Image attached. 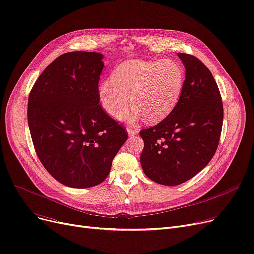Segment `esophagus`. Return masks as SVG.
Wrapping results in <instances>:
<instances>
[{"label": "esophagus", "instance_id": "obj_1", "mask_svg": "<svg viewBox=\"0 0 254 254\" xmlns=\"http://www.w3.org/2000/svg\"><path fill=\"white\" fill-rule=\"evenodd\" d=\"M138 127H135V126H128L127 127V134H128V136H134V135H136L137 133H138Z\"/></svg>", "mask_w": 254, "mask_h": 254}]
</instances>
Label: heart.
Returning <instances> with one entry per match:
<instances>
[{
    "label": "heart",
    "mask_w": 254,
    "mask_h": 254,
    "mask_svg": "<svg viewBox=\"0 0 254 254\" xmlns=\"http://www.w3.org/2000/svg\"><path fill=\"white\" fill-rule=\"evenodd\" d=\"M185 74L172 61H127L113 71L111 81L98 87L103 109L113 118L136 121L144 115L149 123L166 117L179 102ZM134 107L127 114L129 97Z\"/></svg>",
    "instance_id": "b5f03b06"
}]
</instances>
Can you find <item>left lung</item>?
<instances>
[{
    "label": "left lung",
    "mask_w": 254,
    "mask_h": 254,
    "mask_svg": "<svg viewBox=\"0 0 254 254\" xmlns=\"http://www.w3.org/2000/svg\"><path fill=\"white\" fill-rule=\"evenodd\" d=\"M186 79L178 104L160 124L140 131V162L148 179L164 186L191 180L212 160L223 124V105L212 72L196 57L179 53Z\"/></svg>",
    "instance_id": "left-lung-1"
}]
</instances>
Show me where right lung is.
<instances>
[{"mask_svg": "<svg viewBox=\"0 0 254 254\" xmlns=\"http://www.w3.org/2000/svg\"><path fill=\"white\" fill-rule=\"evenodd\" d=\"M104 55L65 53L43 70L28 101V125L37 156L60 184L74 189L103 183L127 139L100 105Z\"/></svg>", "mask_w": 254, "mask_h": 254, "instance_id": "obj_1", "label": "right lung"}]
</instances>
